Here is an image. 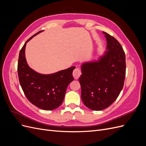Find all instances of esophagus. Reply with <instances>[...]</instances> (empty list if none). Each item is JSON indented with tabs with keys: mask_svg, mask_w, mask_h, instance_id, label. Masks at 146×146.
<instances>
[{
	"mask_svg": "<svg viewBox=\"0 0 146 146\" xmlns=\"http://www.w3.org/2000/svg\"><path fill=\"white\" fill-rule=\"evenodd\" d=\"M81 70L79 68H76L73 71V76L75 79H78L81 76Z\"/></svg>",
	"mask_w": 146,
	"mask_h": 146,
	"instance_id": "obj_1",
	"label": "esophagus"
}]
</instances>
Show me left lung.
<instances>
[{"instance_id": "8db88e82", "label": "left lung", "mask_w": 146, "mask_h": 146, "mask_svg": "<svg viewBox=\"0 0 146 146\" xmlns=\"http://www.w3.org/2000/svg\"><path fill=\"white\" fill-rule=\"evenodd\" d=\"M107 50L98 61L84 63L79 82L86 107L100 111L110 107L122 90L125 77V54L116 38L103 32Z\"/></svg>"}]
</instances>
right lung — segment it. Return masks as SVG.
<instances>
[{"instance_id":"right-lung-1","label":"right lung","mask_w":146,"mask_h":146,"mask_svg":"<svg viewBox=\"0 0 146 146\" xmlns=\"http://www.w3.org/2000/svg\"><path fill=\"white\" fill-rule=\"evenodd\" d=\"M39 31L25 42L19 52L17 73L25 96L31 103L44 110H52L61 105L69 84L74 80L72 66L52 74H41L31 69L26 61V44Z\"/></svg>"}]
</instances>
